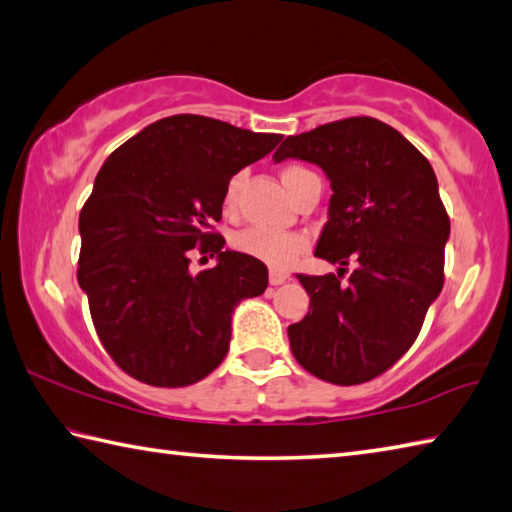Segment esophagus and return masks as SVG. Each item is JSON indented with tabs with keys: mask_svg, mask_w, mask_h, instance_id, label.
I'll return each instance as SVG.
<instances>
[{
	"mask_svg": "<svg viewBox=\"0 0 512 512\" xmlns=\"http://www.w3.org/2000/svg\"><path fill=\"white\" fill-rule=\"evenodd\" d=\"M288 280V275L284 271H277V268H271V275H268V282H271V286H280Z\"/></svg>",
	"mask_w": 512,
	"mask_h": 512,
	"instance_id": "34e87169",
	"label": "esophagus"
}]
</instances>
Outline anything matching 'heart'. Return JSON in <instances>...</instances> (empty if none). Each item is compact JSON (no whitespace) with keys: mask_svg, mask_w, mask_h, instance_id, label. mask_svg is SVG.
Returning <instances> with one entry per match:
<instances>
[{"mask_svg":"<svg viewBox=\"0 0 512 512\" xmlns=\"http://www.w3.org/2000/svg\"><path fill=\"white\" fill-rule=\"evenodd\" d=\"M313 172L306 170L302 165H286L282 170V181L286 185L288 192H293L297 181H302L304 176H311ZM239 181L241 176H232L226 185V194H224V203L230 208L235 203L237 190H239ZM235 246L250 257L262 259V262L277 266V268H286L295 264L300 259L306 248H309V239L300 232H277V230H266V228H246L241 230L235 237Z\"/></svg>","mask_w":512,"mask_h":512,"instance_id":"obj_1","label":"heart"}]
</instances>
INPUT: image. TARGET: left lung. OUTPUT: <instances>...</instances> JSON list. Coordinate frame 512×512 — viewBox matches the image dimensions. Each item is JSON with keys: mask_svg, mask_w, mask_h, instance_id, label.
Returning <instances> with one entry per match:
<instances>
[{"mask_svg": "<svg viewBox=\"0 0 512 512\" xmlns=\"http://www.w3.org/2000/svg\"><path fill=\"white\" fill-rule=\"evenodd\" d=\"M320 165L331 181L329 221L315 257L338 275H297L311 297L288 327L295 360L333 385L387 371L414 345L443 288L450 217L430 161L376 118L336 120L288 136L273 161ZM356 263L348 284L345 265Z\"/></svg>", "mask_w": 512, "mask_h": 512, "instance_id": "1", "label": "left lung"}]
</instances>
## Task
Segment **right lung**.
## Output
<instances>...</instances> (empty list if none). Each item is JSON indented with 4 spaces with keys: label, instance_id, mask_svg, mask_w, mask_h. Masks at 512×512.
I'll list each match as a JSON object with an SVG mask.
<instances>
[{
    "label": "right lung",
    "instance_id": "obj_1",
    "mask_svg": "<svg viewBox=\"0 0 512 512\" xmlns=\"http://www.w3.org/2000/svg\"><path fill=\"white\" fill-rule=\"evenodd\" d=\"M280 134L179 114L109 156L80 212L78 284L102 347L141 383H199L226 358L235 306L268 286L259 259L212 232L228 181L264 159ZM194 245L218 266L192 276Z\"/></svg>",
    "mask_w": 512,
    "mask_h": 512
}]
</instances>
